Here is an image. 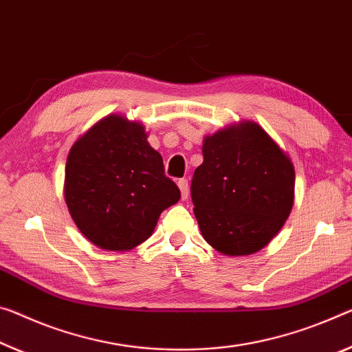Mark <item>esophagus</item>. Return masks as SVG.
<instances>
[{"instance_id": "34e87169", "label": "esophagus", "mask_w": 352, "mask_h": 352, "mask_svg": "<svg viewBox=\"0 0 352 352\" xmlns=\"http://www.w3.org/2000/svg\"><path fill=\"white\" fill-rule=\"evenodd\" d=\"M178 188H180V192H182V199L186 200L188 199V194H189V186H188V180L186 178H180V180L177 182Z\"/></svg>"}]
</instances>
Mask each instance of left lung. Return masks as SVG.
I'll return each instance as SVG.
<instances>
[{"instance_id": "obj_1", "label": "left lung", "mask_w": 352, "mask_h": 352, "mask_svg": "<svg viewBox=\"0 0 352 352\" xmlns=\"http://www.w3.org/2000/svg\"><path fill=\"white\" fill-rule=\"evenodd\" d=\"M202 153L191 197L204 239L228 256L258 252L292 213V158L254 120L206 135Z\"/></svg>"}]
</instances>
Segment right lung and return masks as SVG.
<instances>
[{
	"label": "right lung",
	"mask_w": 352,
	"mask_h": 352,
	"mask_svg": "<svg viewBox=\"0 0 352 352\" xmlns=\"http://www.w3.org/2000/svg\"><path fill=\"white\" fill-rule=\"evenodd\" d=\"M147 138L141 122L109 114L78 138L67 156V208L78 230L100 249H135L180 200Z\"/></svg>",
	"instance_id": "1"
}]
</instances>
